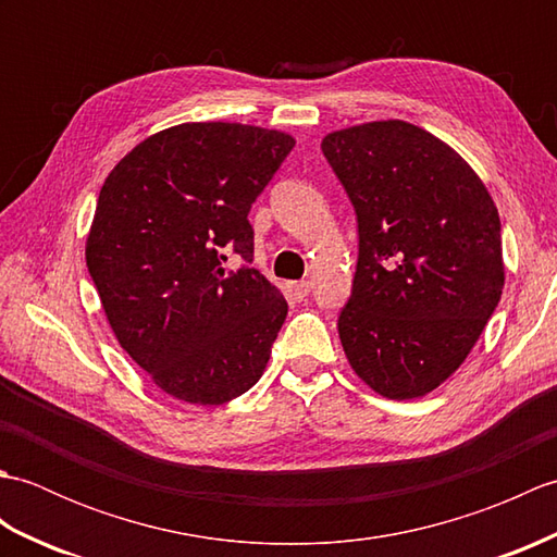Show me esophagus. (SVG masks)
<instances>
[{
    "instance_id": "34e87169",
    "label": "esophagus",
    "mask_w": 557,
    "mask_h": 557,
    "mask_svg": "<svg viewBox=\"0 0 557 557\" xmlns=\"http://www.w3.org/2000/svg\"><path fill=\"white\" fill-rule=\"evenodd\" d=\"M289 294H292V299L304 301V299L309 297V294H311V282H306V280H301V282H292V285H289Z\"/></svg>"
}]
</instances>
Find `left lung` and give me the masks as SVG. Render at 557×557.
Returning <instances> with one entry per match:
<instances>
[{"instance_id":"8db88e82","label":"left lung","mask_w":557,"mask_h":557,"mask_svg":"<svg viewBox=\"0 0 557 557\" xmlns=\"http://www.w3.org/2000/svg\"><path fill=\"white\" fill-rule=\"evenodd\" d=\"M321 148L359 224L342 347L377 395H429L469 357L500 301L498 208L453 148L413 124L342 128Z\"/></svg>"}]
</instances>
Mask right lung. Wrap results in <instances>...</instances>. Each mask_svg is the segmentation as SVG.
Returning a JSON list of instances; mask_svg holds the SVG:
<instances>
[{"label":"right lung","mask_w":557,"mask_h":557,"mask_svg":"<svg viewBox=\"0 0 557 557\" xmlns=\"http://www.w3.org/2000/svg\"><path fill=\"white\" fill-rule=\"evenodd\" d=\"M292 148L260 126L180 124L104 180L88 272L122 349L162 393L212 407L263 375L287 301L251 268L248 210ZM230 252L239 269L226 268Z\"/></svg>","instance_id":"obj_1"}]
</instances>
